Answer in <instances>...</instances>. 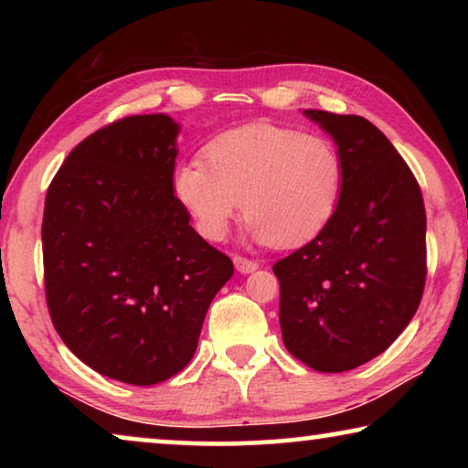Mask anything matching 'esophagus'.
Listing matches in <instances>:
<instances>
[{
	"mask_svg": "<svg viewBox=\"0 0 468 468\" xmlns=\"http://www.w3.org/2000/svg\"><path fill=\"white\" fill-rule=\"evenodd\" d=\"M233 264H235V268L241 274H250V272L258 271V268H260V264L256 262V260H250V258H243V256H235L233 258Z\"/></svg>",
	"mask_w": 468,
	"mask_h": 468,
	"instance_id": "34e87169",
	"label": "esophagus"
}]
</instances>
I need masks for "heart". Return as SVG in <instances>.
<instances>
[{
    "mask_svg": "<svg viewBox=\"0 0 468 468\" xmlns=\"http://www.w3.org/2000/svg\"><path fill=\"white\" fill-rule=\"evenodd\" d=\"M204 161L181 163L171 192L208 241L225 239L243 202L253 239L295 248L328 227L343 197L345 156L322 133L248 123L212 138Z\"/></svg>",
    "mask_w": 468,
    "mask_h": 468,
    "instance_id": "1",
    "label": "heart"
}]
</instances>
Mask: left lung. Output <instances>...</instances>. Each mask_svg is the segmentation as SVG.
Returning <instances> with one entry per match:
<instances>
[{
  "mask_svg": "<svg viewBox=\"0 0 468 468\" xmlns=\"http://www.w3.org/2000/svg\"><path fill=\"white\" fill-rule=\"evenodd\" d=\"M303 113L336 142L346 176L328 227L272 266L279 320L292 357L338 374L384 353L413 320L427 276L425 206L405 158L366 117Z\"/></svg>",
  "mask_w": 468,
  "mask_h": 468,
  "instance_id": "left-lung-1",
  "label": "left lung"
}]
</instances>
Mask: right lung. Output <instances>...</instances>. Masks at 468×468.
<instances>
[{"instance_id": "add662e5", "label": "right lung", "mask_w": 468, "mask_h": 468, "mask_svg": "<svg viewBox=\"0 0 468 468\" xmlns=\"http://www.w3.org/2000/svg\"><path fill=\"white\" fill-rule=\"evenodd\" d=\"M179 125L130 115L84 138L45 197V297L55 330L99 374L153 386L192 361L233 262L171 192Z\"/></svg>"}]
</instances>
